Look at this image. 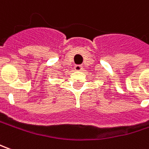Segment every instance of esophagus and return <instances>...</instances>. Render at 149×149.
Instances as JSON below:
<instances>
[{
	"label": "esophagus",
	"mask_w": 149,
	"mask_h": 149,
	"mask_svg": "<svg viewBox=\"0 0 149 149\" xmlns=\"http://www.w3.org/2000/svg\"><path fill=\"white\" fill-rule=\"evenodd\" d=\"M74 69L75 71H81L82 70V66H81V65H76L74 67Z\"/></svg>",
	"instance_id": "1"
}]
</instances>
